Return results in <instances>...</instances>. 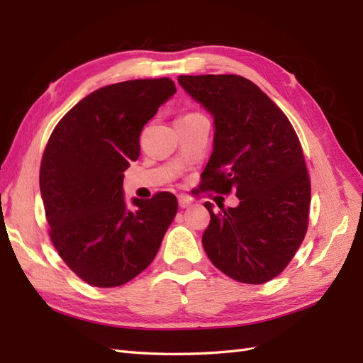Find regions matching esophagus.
<instances>
[{"instance_id":"1","label":"esophagus","mask_w":363,"mask_h":363,"mask_svg":"<svg viewBox=\"0 0 363 363\" xmlns=\"http://www.w3.org/2000/svg\"><path fill=\"white\" fill-rule=\"evenodd\" d=\"M177 201H179V207L181 209H186V207H189V206H191V199L189 198V196H186V195H179L177 196Z\"/></svg>"}]
</instances>
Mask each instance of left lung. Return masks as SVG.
I'll return each instance as SVG.
<instances>
[{
	"mask_svg": "<svg viewBox=\"0 0 363 363\" xmlns=\"http://www.w3.org/2000/svg\"><path fill=\"white\" fill-rule=\"evenodd\" d=\"M181 87L213 117V151L203 190L230 194L237 207L213 212L203 246L233 279L264 284L295 256L309 225L311 181L303 148L285 113L237 74L179 76Z\"/></svg>",
	"mask_w": 363,
	"mask_h": 363,
	"instance_id": "obj_1",
	"label": "left lung"
}]
</instances>
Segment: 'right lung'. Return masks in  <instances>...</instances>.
<instances>
[{
    "instance_id": "obj_1",
    "label": "right lung",
    "mask_w": 363,
    "mask_h": 363,
    "mask_svg": "<svg viewBox=\"0 0 363 363\" xmlns=\"http://www.w3.org/2000/svg\"><path fill=\"white\" fill-rule=\"evenodd\" d=\"M174 94L169 78L101 87L64 115L46 143L40 194L51 242L94 287H118L140 274L177 212L168 191L133 198L129 209L123 190L143 126Z\"/></svg>"
}]
</instances>
